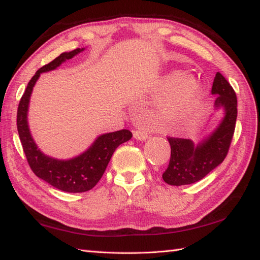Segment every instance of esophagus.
<instances>
[{
	"mask_svg": "<svg viewBox=\"0 0 260 260\" xmlns=\"http://www.w3.org/2000/svg\"><path fill=\"white\" fill-rule=\"evenodd\" d=\"M134 137L136 140L144 141L148 137V131L146 128H144V127H140V128L134 131Z\"/></svg>",
	"mask_w": 260,
	"mask_h": 260,
	"instance_id": "obj_1",
	"label": "esophagus"
}]
</instances>
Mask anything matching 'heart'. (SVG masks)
I'll list each match as a JSON object with an SVG mask.
<instances>
[{"label": "heart", "mask_w": 260, "mask_h": 260, "mask_svg": "<svg viewBox=\"0 0 260 260\" xmlns=\"http://www.w3.org/2000/svg\"><path fill=\"white\" fill-rule=\"evenodd\" d=\"M157 93L164 98L158 109V117L164 125H176L184 120L202 97L201 87L180 71L163 77L157 85Z\"/></svg>", "instance_id": "heart-1"}]
</instances>
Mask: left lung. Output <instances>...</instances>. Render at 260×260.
I'll list each match as a JSON object with an SVG mask.
<instances>
[{"label": "left lung", "instance_id": "left-lung-1", "mask_svg": "<svg viewBox=\"0 0 260 260\" xmlns=\"http://www.w3.org/2000/svg\"><path fill=\"white\" fill-rule=\"evenodd\" d=\"M211 92L217 95L215 107L224 108V118L213 134L198 146L190 140L168 137L171 157L162 175L165 183L176 186L196 183L227 156L236 128L237 96L229 81L220 73L215 74Z\"/></svg>", "mask_w": 260, "mask_h": 260}]
</instances>
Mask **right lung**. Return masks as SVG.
Masks as SVG:
<instances>
[{
  "instance_id": "1",
  "label": "right lung",
  "mask_w": 260,
  "mask_h": 260,
  "mask_svg": "<svg viewBox=\"0 0 260 260\" xmlns=\"http://www.w3.org/2000/svg\"><path fill=\"white\" fill-rule=\"evenodd\" d=\"M82 50L84 49L77 48L70 52H63L51 62L39 69L29 81L24 93L20 99L18 115H16L19 137L32 172L38 178L57 187L58 190L71 193L86 192L92 189L102 179L116 148L123 143L129 141L133 136L128 129H120L113 133L104 134L98 137L89 147V150L68 161H59V159L46 156L40 150H38L36 143L31 137L26 121L27 106H29L33 86L41 73L56 69L66 60L71 59Z\"/></svg>"
}]
</instances>
